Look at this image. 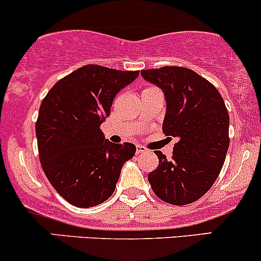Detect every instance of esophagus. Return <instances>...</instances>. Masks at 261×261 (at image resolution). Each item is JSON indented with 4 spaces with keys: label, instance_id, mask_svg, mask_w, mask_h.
Returning <instances> with one entry per match:
<instances>
[{
    "label": "esophagus",
    "instance_id": "1",
    "mask_svg": "<svg viewBox=\"0 0 261 261\" xmlns=\"http://www.w3.org/2000/svg\"><path fill=\"white\" fill-rule=\"evenodd\" d=\"M146 147H144V146L141 145H137L136 146V153H145L146 152Z\"/></svg>",
    "mask_w": 261,
    "mask_h": 261
}]
</instances>
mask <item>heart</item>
Wrapping results in <instances>:
<instances>
[{"mask_svg":"<svg viewBox=\"0 0 261 261\" xmlns=\"http://www.w3.org/2000/svg\"><path fill=\"white\" fill-rule=\"evenodd\" d=\"M152 89H156V88H146L144 91H147V90H152Z\"/></svg>","mask_w":261,"mask_h":261,"instance_id":"obj_1","label":"heart"}]
</instances>
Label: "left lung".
<instances>
[{
  "mask_svg": "<svg viewBox=\"0 0 261 261\" xmlns=\"http://www.w3.org/2000/svg\"><path fill=\"white\" fill-rule=\"evenodd\" d=\"M165 93L162 131L176 137L171 160L156 151L159 167L148 174L163 202L185 205L204 196L216 182L229 147V114L217 88L185 67L141 70Z\"/></svg>",
  "mask_w": 261,
  "mask_h": 261,
  "instance_id": "left-lung-1",
  "label": "left lung"
}]
</instances>
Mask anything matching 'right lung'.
Masks as SVG:
<instances>
[{"label": "right lung", "instance_id": "obj_1", "mask_svg": "<svg viewBox=\"0 0 261 261\" xmlns=\"http://www.w3.org/2000/svg\"><path fill=\"white\" fill-rule=\"evenodd\" d=\"M140 71L88 64L57 82L42 100L36 135L39 161L53 188L70 204L98 205L110 198L136 147L113 144L100 125L114 98Z\"/></svg>", "mask_w": 261, "mask_h": 261}]
</instances>
